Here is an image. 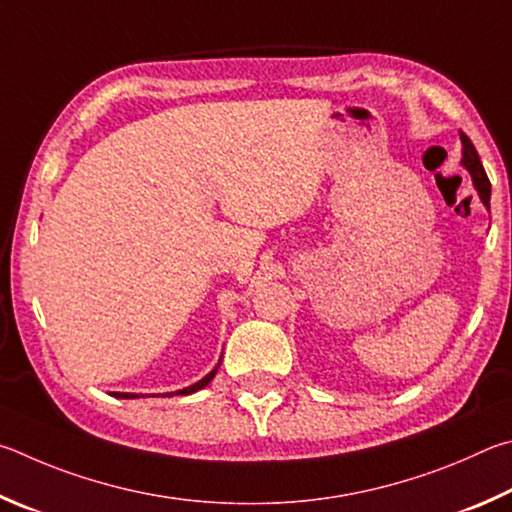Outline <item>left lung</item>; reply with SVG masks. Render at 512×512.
Here are the masks:
<instances>
[{
	"instance_id": "left-lung-1",
	"label": "left lung",
	"mask_w": 512,
	"mask_h": 512,
	"mask_svg": "<svg viewBox=\"0 0 512 512\" xmlns=\"http://www.w3.org/2000/svg\"><path fill=\"white\" fill-rule=\"evenodd\" d=\"M461 141H463V166L470 170L472 182H474V186H477L483 204L490 206V179L486 175V170H483L479 152H477V148H474V143L470 141V137L461 134Z\"/></svg>"
}]
</instances>
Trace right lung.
Segmentation results:
<instances>
[{"instance_id":"obj_1","label":"right lung","mask_w":512,"mask_h":512,"mask_svg":"<svg viewBox=\"0 0 512 512\" xmlns=\"http://www.w3.org/2000/svg\"><path fill=\"white\" fill-rule=\"evenodd\" d=\"M213 375H215V371L213 373H209L206 375V378H202L200 382L197 384H193V387H186V389H182V391H177L179 396H188V393H195V391H200V389H204L206 384H209L211 380H213ZM116 398H139V396H134V393H114ZM166 396H173V393H166Z\"/></svg>"}]
</instances>
